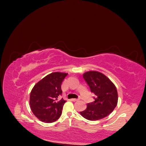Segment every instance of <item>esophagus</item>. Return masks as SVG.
<instances>
[{"label":"esophagus","mask_w":146,"mask_h":146,"mask_svg":"<svg viewBox=\"0 0 146 146\" xmlns=\"http://www.w3.org/2000/svg\"><path fill=\"white\" fill-rule=\"evenodd\" d=\"M71 100H72V102H76V101L79 100V99H72Z\"/></svg>","instance_id":"34e87169"}]
</instances>
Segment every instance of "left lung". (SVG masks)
Here are the masks:
<instances>
[{"label": "left lung", "instance_id": "1", "mask_svg": "<svg viewBox=\"0 0 146 146\" xmlns=\"http://www.w3.org/2000/svg\"><path fill=\"white\" fill-rule=\"evenodd\" d=\"M83 77L95 94L94 101L87 104L81 115L90 121H97L108 116L116 107L118 100L117 89L113 82L102 73L89 71Z\"/></svg>", "mask_w": 146, "mask_h": 146}]
</instances>
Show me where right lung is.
Segmentation results:
<instances>
[{"instance_id": "right-lung-1", "label": "right lung", "mask_w": 146, "mask_h": 146, "mask_svg": "<svg viewBox=\"0 0 146 146\" xmlns=\"http://www.w3.org/2000/svg\"><path fill=\"white\" fill-rule=\"evenodd\" d=\"M68 74L58 72L51 73L33 88L30 96V108L41 121L54 122L61 115L66 100L57 99L62 94L61 83Z\"/></svg>"}]
</instances>
